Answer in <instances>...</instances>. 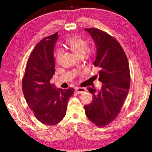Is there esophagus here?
<instances>
[{
	"label": "esophagus",
	"instance_id": "esophagus-1",
	"mask_svg": "<svg viewBox=\"0 0 152 152\" xmlns=\"http://www.w3.org/2000/svg\"><path fill=\"white\" fill-rule=\"evenodd\" d=\"M75 91L77 92V93L79 94H81L82 93H85V92L86 91V88H84V87H76L75 88Z\"/></svg>",
	"mask_w": 152,
	"mask_h": 152
}]
</instances>
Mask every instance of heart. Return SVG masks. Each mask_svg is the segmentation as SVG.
Segmentation results:
<instances>
[{"instance_id": "b5f03b06", "label": "heart", "mask_w": 152, "mask_h": 152, "mask_svg": "<svg viewBox=\"0 0 152 152\" xmlns=\"http://www.w3.org/2000/svg\"><path fill=\"white\" fill-rule=\"evenodd\" d=\"M66 45L78 57L81 58L84 56L87 50V43L83 39L80 37L75 36L68 39L66 40ZM90 53V52H89ZM63 51L61 50H58L56 53V60L59 63L63 56Z\"/></svg>"}]
</instances>
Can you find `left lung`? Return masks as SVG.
Returning <instances> with one entry per match:
<instances>
[{"label":"left lung","mask_w":152,"mask_h":152,"mask_svg":"<svg viewBox=\"0 0 152 152\" xmlns=\"http://www.w3.org/2000/svg\"><path fill=\"white\" fill-rule=\"evenodd\" d=\"M96 48L94 65L99 68L102 88L87 87L93 100L85 105V113L98 126H107L120 113L130 87V70L126 55L118 41L97 28H86Z\"/></svg>","instance_id":"1"}]
</instances>
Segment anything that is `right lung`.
<instances>
[{"label":"right lung","mask_w":152,"mask_h":152,"mask_svg":"<svg viewBox=\"0 0 152 152\" xmlns=\"http://www.w3.org/2000/svg\"><path fill=\"white\" fill-rule=\"evenodd\" d=\"M58 33L36 45L27 62L22 89L25 98L40 122L53 126L65 116L68 99L75 89L57 88L50 80L55 72L54 49Z\"/></svg>","instance_id":"obj_1"}]
</instances>
